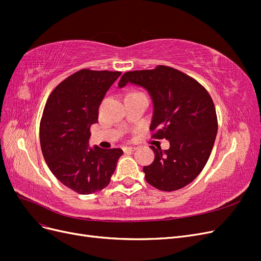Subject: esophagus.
Returning a JSON list of instances; mask_svg holds the SVG:
<instances>
[{"label":"esophagus","mask_w":261,"mask_h":261,"mask_svg":"<svg viewBox=\"0 0 261 261\" xmlns=\"http://www.w3.org/2000/svg\"><path fill=\"white\" fill-rule=\"evenodd\" d=\"M123 150H124V152H133V151H135L136 148L135 147H124Z\"/></svg>","instance_id":"esophagus-1"}]
</instances>
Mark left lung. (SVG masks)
<instances>
[{
    "mask_svg": "<svg viewBox=\"0 0 261 261\" xmlns=\"http://www.w3.org/2000/svg\"><path fill=\"white\" fill-rule=\"evenodd\" d=\"M128 83L143 87L152 100V136L170 141L164 151L150 147L154 160L143 169L146 180L163 192L185 187L199 175L215 145L218 120L210 94L191 76L163 65L125 73L118 87Z\"/></svg>",
    "mask_w": 261,
    "mask_h": 261,
    "instance_id": "left-lung-1",
    "label": "left lung"
}]
</instances>
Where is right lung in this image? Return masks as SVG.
<instances>
[{
  "mask_svg": "<svg viewBox=\"0 0 261 261\" xmlns=\"http://www.w3.org/2000/svg\"><path fill=\"white\" fill-rule=\"evenodd\" d=\"M121 72L82 69L57 86L40 122V144L49 169L62 184L88 195L109 185L123 150L89 147L90 126Z\"/></svg>",
  "mask_w": 261,
  "mask_h": 261,
  "instance_id": "obj_1",
  "label": "right lung"
}]
</instances>
